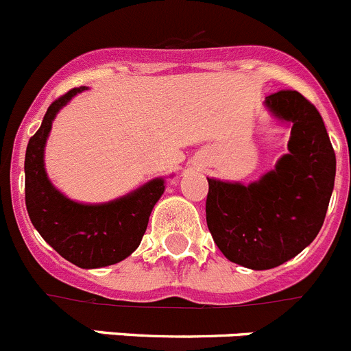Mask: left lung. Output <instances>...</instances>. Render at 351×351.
Listing matches in <instances>:
<instances>
[{
  "instance_id": "left-lung-1",
  "label": "left lung",
  "mask_w": 351,
  "mask_h": 351,
  "mask_svg": "<svg viewBox=\"0 0 351 351\" xmlns=\"http://www.w3.org/2000/svg\"><path fill=\"white\" fill-rule=\"evenodd\" d=\"M271 112L291 123L288 151L272 172L250 186L209 181L206 218L219 251L243 267H278L315 241L336 178V153L315 105L299 91L265 98Z\"/></svg>"
}]
</instances>
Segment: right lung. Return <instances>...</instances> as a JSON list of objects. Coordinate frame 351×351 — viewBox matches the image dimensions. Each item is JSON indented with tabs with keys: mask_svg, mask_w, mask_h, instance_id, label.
<instances>
[{
	"mask_svg": "<svg viewBox=\"0 0 351 351\" xmlns=\"http://www.w3.org/2000/svg\"><path fill=\"white\" fill-rule=\"evenodd\" d=\"M84 89V86L73 88L52 101L42 126L29 138L24 191L31 223L45 243L77 267L98 269L121 262L137 250L165 184L163 179H153L126 197L98 206L73 202L51 184L43 169V147L52 121L58 110Z\"/></svg>",
	"mask_w": 351,
	"mask_h": 351,
	"instance_id": "right-lung-1",
	"label": "right lung"
}]
</instances>
